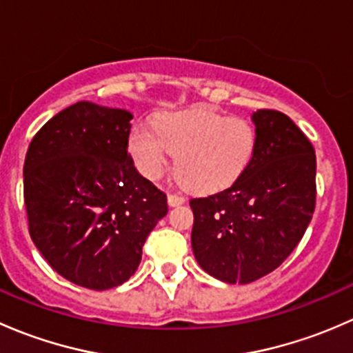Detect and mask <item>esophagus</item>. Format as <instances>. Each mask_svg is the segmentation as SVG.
I'll list each match as a JSON object with an SVG mask.
<instances>
[{
    "mask_svg": "<svg viewBox=\"0 0 353 353\" xmlns=\"http://www.w3.org/2000/svg\"><path fill=\"white\" fill-rule=\"evenodd\" d=\"M169 205L170 206H177V205H183L184 201H186V198L181 196V194H169Z\"/></svg>",
    "mask_w": 353,
    "mask_h": 353,
    "instance_id": "34e87169",
    "label": "esophagus"
}]
</instances>
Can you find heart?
Masks as SVG:
<instances>
[{"label": "heart", "mask_w": 353, "mask_h": 353, "mask_svg": "<svg viewBox=\"0 0 353 353\" xmlns=\"http://www.w3.org/2000/svg\"><path fill=\"white\" fill-rule=\"evenodd\" d=\"M258 131L245 117L225 116L208 105L163 114L150 126H134L128 138L137 169L157 181L176 157V172L196 193L227 190L251 165Z\"/></svg>", "instance_id": "b5f03b06"}]
</instances>
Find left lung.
I'll list each match as a JSON object with an SVG mask.
<instances>
[{
    "instance_id": "1",
    "label": "left lung",
    "mask_w": 353,
    "mask_h": 353,
    "mask_svg": "<svg viewBox=\"0 0 353 353\" xmlns=\"http://www.w3.org/2000/svg\"><path fill=\"white\" fill-rule=\"evenodd\" d=\"M252 123L258 147L241 179L190 201L194 258L225 283H251L279 268L316 206V154L307 137L279 110H256Z\"/></svg>"
}]
</instances>
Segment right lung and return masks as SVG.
I'll return each instance as SVG.
<instances>
[{
  "label": "right lung",
  "instance_id": "right-lung-1",
  "mask_svg": "<svg viewBox=\"0 0 353 353\" xmlns=\"http://www.w3.org/2000/svg\"><path fill=\"white\" fill-rule=\"evenodd\" d=\"M133 114L81 101L37 131L23 163L35 248L63 279L92 290L130 280L167 196L128 154Z\"/></svg>",
  "mask_w": 353,
  "mask_h": 353
}]
</instances>
